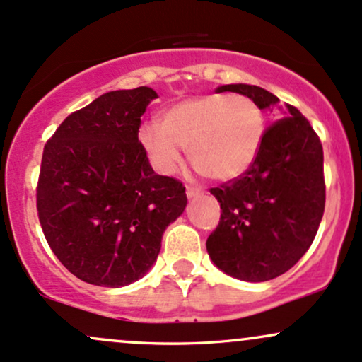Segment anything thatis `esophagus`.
I'll list each match as a JSON object with an SVG mask.
<instances>
[{
    "mask_svg": "<svg viewBox=\"0 0 362 362\" xmlns=\"http://www.w3.org/2000/svg\"><path fill=\"white\" fill-rule=\"evenodd\" d=\"M185 194H187V197H189V199H194V197H199V195H201V190L194 189V187H187Z\"/></svg>",
    "mask_w": 362,
    "mask_h": 362,
    "instance_id": "1",
    "label": "esophagus"
}]
</instances>
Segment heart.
<instances>
[{
  "label": "heart",
  "instance_id": "heart-1",
  "mask_svg": "<svg viewBox=\"0 0 362 362\" xmlns=\"http://www.w3.org/2000/svg\"><path fill=\"white\" fill-rule=\"evenodd\" d=\"M264 110L247 95L207 93L168 107L161 122L141 129V144L153 167L173 173L182 146L195 168L214 180H231L247 172L265 138Z\"/></svg>",
  "mask_w": 362,
  "mask_h": 362
}]
</instances>
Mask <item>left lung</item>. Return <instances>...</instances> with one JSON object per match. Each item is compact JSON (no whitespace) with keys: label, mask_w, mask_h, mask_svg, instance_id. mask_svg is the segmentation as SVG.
<instances>
[{"label":"left lung","mask_w":362,"mask_h":362,"mask_svg":"<svg viewBox=\"0 0 362 362\" xmlns=\"http://www.w3.org/2000/svg\"><path fill=\"white\" fill-rule=\"evenodd\" d=\"M269 109L279 103L255 85H223ZM265 129L259 155L247 172L211 189L221 206L218 228L206 242L207 253L228 276L264 282L289 271L313 243L323 209V148L296 107L281 109Z\"/></svg>","instance_id":"left-lung-1"}]
</instances>
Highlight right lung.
<instances>
[{
	"mask_svg": "<svg viewBox=\"0 0 362 362\" xmlns=\"http://www.w3.org/2000/svg\"><path fill=\"white\" fill-rule=\"evenodd\" d=\"M148 86L115 90L68 115L44 146L37 211L54 255L78 279L120 288L155 264L184 213L185 187L156 175L139 143Z\"/></svg>",
	"mask_w": 362,
	"mask_h": 362,
	"instance_id": "obj_1",
	"label": "right lung"
}]
</instances>
